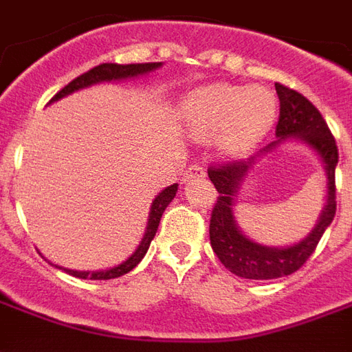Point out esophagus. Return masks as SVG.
Returning <instances> with one entry per match:
<instances>
[{
  "mask_svg": "<svg viewBox=\"0 0 352 352\" xmlns=\"http://www.w3.org/2000/svg\"><path fill=\"white\" fill-rule=\"evenodd\" d=\"M204 177H206V169L194 164V166L186 168V171L183 173V181L186 183V181H192V179H204Z\"/></svg>",
  "mask_w": 352,
  "mask_h": 352,
  "instance_id": "1",
  "label": "esophagus"
}]
</instances>
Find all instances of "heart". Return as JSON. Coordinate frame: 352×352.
Masks as SVG:
<instances>
[{"label":"heart","mask_w":352,"mask_h":352,"mask_svg":"<svg viewBox=\"0 0 352 352\" xmlns=\"http://www.w3.org/2000/svg\"><path fill=\"white\" fill-rule=\"evenodd\" d=\"M275 111V98L264 87L211 82L186 98L184 122L199 138L219 135L224 153L241 156L251 153L270 133Z\"/></svg>","instance_id":"b5f03b06"}]
</instances>
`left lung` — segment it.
<instances>
[{
  "label": "left lung",
  "instance_id": "8db88e82",
  "mask_svg": "<svg viewBox=\"0 0 352 352\" xmlns=\"http://www.w3.org/2000/svg\"><path fill=\"white\" fill-rule=\"evenodd\" d=\"M279 96V122L275 128V141L251 156L249 160L232 162L221 168H211L209 179L219 192V198L211 213L209 237L214 254L226 270L243 279H277L300 270L305 260L317 249L320 237L336 217V166L338 146L328 130L324 118L307 98L296 90L275 82ZM290 140H300L319 156L327 175V201L319 215L318 224L300 242L285 248H272L252 242L239 228L233 207L244 177L279 146Z\"/></svg>",
  "mask_w": 352,
  "mask_h": 352
}]
</instances>
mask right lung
<instances>
[{"instance_id": "obj_1", "label": "right lung", "mask_w": 352, "mask_h": 352, "mask_svg": "<svg viewBox=\"0 0 352 352\" xmlns=\"http://www.w3.org/2000/svg\"><path fill=\"white\" fill-rule=\"evenodd\" d=\"M162 62H153V64H128V65H118V64H101L96 65L90 72L82 73L80 77L73 79L67 87H64L60 92L49 101L54 103V101L62 100L65 96H72L73 92H79V90H85V88H90L94 85H101V82H116V80H128V79H138V77H143V75H148V73L160 69ZM177 188L179 184H171V186H166L164 190L158 192V196L153 199L151 204V213H148V221H146L145 236L141 239V243L138 245V249L131 252L128 258L120 262V264L113 265V267H107V270H98V272H79V270H69V267H62V265H54L56 270H62V272L69 273L77 279H94V280H107L115 279V277H120L124 273L131 272L135 265L143 260V256L148 251L151 247V241L156 236V230H158V224H160V219L166 207L171 204V199L175 198Z\"/></svg>"}]
</instances>
